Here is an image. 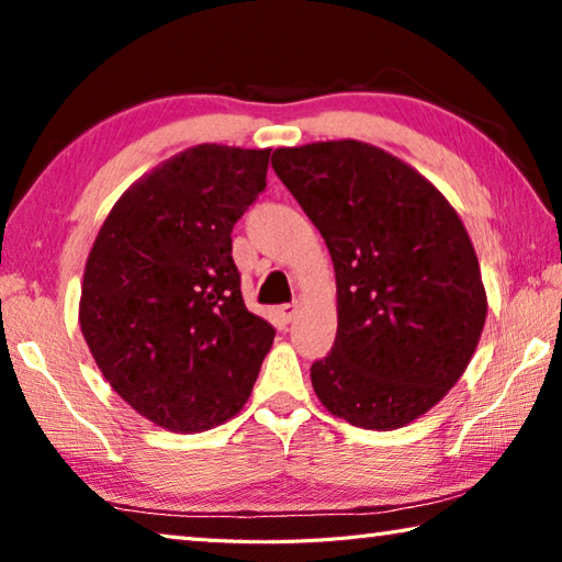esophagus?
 <instances>
[{"mask_svg": "<svg viewBox=\"0 0 562 562\" xmlns=\"http://www.w3.org/2000/svg\"><path fill=\"white\" fill-rule=\"evenodd\" d=\"M297 312H300V304H297V302L282 304V307H280V317H282L284 325H290V322H292L294 317H297Z\"/></svg>", "mask_w": 562, "mask_h": 562, "instance_id": "34e87169", "label": "esophagus"}]
</instances>
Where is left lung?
I'll return each instance as SVG.
<instances>
[{
	"label": "left lung",
	"instance_id": "1",
	"mask_svg": "<svg viewBox=\"0 0 562 562\" xmlns=\"http://www.w3.org/2000/svg\"><path fill=\"white\" fill-rule=\"evenodd\" d=\"M272 168L329 247L337 337L310 369L331 414L396 429L459 382L486 322L469 233L402 160L361 140L278 148Z\"/></svg>",
	"mask_w": 562,
	"mask_h": 562
}]
</instances>
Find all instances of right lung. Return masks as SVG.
<instances>
[{
  "instance_id": "obj_1",
  "label": "right lung",
  "mask_w": 562,
  "mask_h": 562,
  "mask_svg": "<svg viewBox=\"0 0 562 562\" xmlns=\"http://www.w3.org/2000/svg\"><path fill=\"white\" fill-rule=\"evenodd\" d=\"M270 148L203 144L113 205L83 272L79 322L123 402L170 431L240 412L274 339L247 312L233 227L268 183Z\"/></svg>"
}]
</instances>
